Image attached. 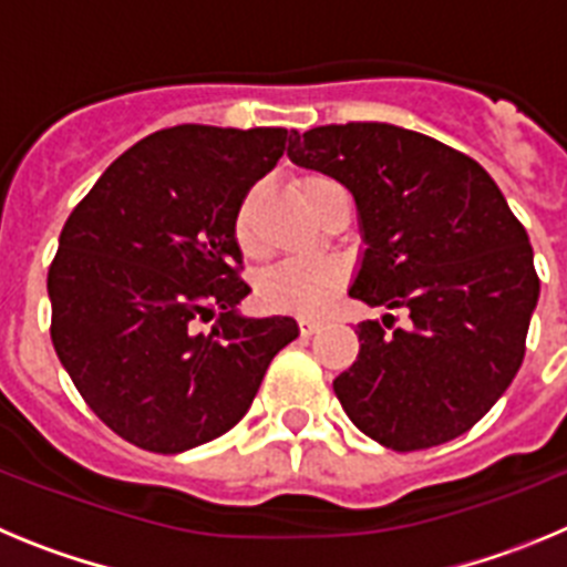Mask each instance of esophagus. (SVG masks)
Returning <instances> with one entry per match:
<instances>
[{
	"mask_svg": "<svg viewBox=\"0 0 567 567\" xmlns=\"http://www.w3.org/2000/svg\"><path fill=\"white\" fill-rule=\"evenodd\" d=\"M320 323H323V320L307 318V315H303V318H298V327H300V334H303V338H309V334L318 332Z\"/></svg>",
	"mask_w": 567,
	"mask_h": 567,
	"instance_id": "34e87169",
	"label": "esophagus"
}]
</instances>
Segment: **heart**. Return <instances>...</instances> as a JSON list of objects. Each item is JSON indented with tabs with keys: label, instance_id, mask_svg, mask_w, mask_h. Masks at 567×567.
<instances>
[{
	"label": "heart",
	"instance_id": "b5f03b06",
	"mask_svg": "<svg viewBox=\"0 0 567 567\" xmlns=\"http://www.w3.org/2000/svg\"><path fill=\"white\" fill-rule=\"evenodd\" d=\"M329 178L327 175H307L300 178L298 189L303 202L312 207V198ZM235 240L244 255L255 252L252 235V198L240 204L235 215ZM346 280V267L340 260H292L284 267L272 269L260 278L258 300L275 312L320 315L332 307L334 295L340 292Z\"/></svg>",
	"mask_w": 567,
	"mask_h": 567
}]
</instances>
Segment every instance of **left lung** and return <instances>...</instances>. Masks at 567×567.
<instances>
[{
  "mask_svg": "<svg viewBox=\"0 0 567 567\" xmlns=\"http://www.w3.org/2000/svg\"><path fill=\"white\" fill-rule=\"evenodd\" d=\"M287 155L352 193L363 252L349 295L385 309L360 323L358 360L334 378L343 412L394 452L465 434L519 372L539 300L528 233L494 178L380 122L292 130ZM389 308L405 330L384 332Z\"/></svg>",
  "mask_w": 567,
  "mask_h": 567,
  "instance_id": "8db88e82",
  "label": "left lung"
}]
</instances>
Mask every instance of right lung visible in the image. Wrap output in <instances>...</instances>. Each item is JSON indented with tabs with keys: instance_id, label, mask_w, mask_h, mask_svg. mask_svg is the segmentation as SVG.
<instances>
[{
	"instance_id": "1",
	"label": "right lung",
	"mask_w": 567,
	"mask_h": 567,
	"mask_svg": "<svg viewBox=\"0 0 567 567\" xmlns=\"http://www.w3.org/2000/svg\"><path fill=\"white\" fill-rule=\"evenodd\" d=\"M284 127L158 130L122 153L82 198L50 264V338L79 394L118 437L182 454L221 437L252 405L289 315L238 303L235 215L284 155ZM213 319L214 332H194Z\"/></svg>"
}]
</instances>
